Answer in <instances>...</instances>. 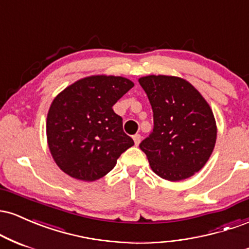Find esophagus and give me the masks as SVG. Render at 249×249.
<instances>
[{
	"instance_id": "obj_1",
	"label": "esophagus",
	"mask_w": 249,
	"mask_h": 249,
	"mask_svg": "<svg viewBox=\"0 0 249 249\" xmlns=\"http://www.w3.org/2000/svg\"><path fill=\"white\" fill-rule=\"evenodd\" d=\"M133 138V141H134V144H136V146H138L139 145V142H141V141H142V137H141V134H134V136L132 137Z\"/></svg>"
}]
</instances>
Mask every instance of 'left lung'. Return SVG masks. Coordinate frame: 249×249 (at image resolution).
<instances>
[{
    "mask_svg": "<svg viewBox=\"0 0 249 249\" xmlns=\"http://www.w3.org/2000/svg\"><path fill=\"white\" fill-rule=\"evenodd\" d=\"M139 84L153 111V130L139 147L162 179L190 178L204 167L215 145L216 125L210 105L179 77L146 76Z\"/></svg>",
    "mask_w": 249,
    "mask_h": 249,
    "instance_id": "left-lung-1",
    "label": "left lung"
}]
</instances>
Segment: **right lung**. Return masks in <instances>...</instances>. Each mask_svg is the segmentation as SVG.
Masks as SVG:
<instances>
[{
  "mask_svg": "<svg viewBox=\"0 0 249 249\" xmlns=\"http://www.w3.org/2000/svg\"><path fill=\"white\" fill-rule=\"evenodd\" d=\"M133 88L124 77L91 76L63 90L51 103L47 138L51 156L63 172L93 181L110 172L123 152L134 144L113 111Z\"/></svg>",
  "mask_w": 249,
  "mask_h": 249,
  "instance_id": "obj_1",
  "label": "right lung"
}]
</instances>
